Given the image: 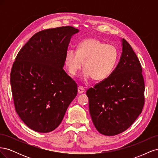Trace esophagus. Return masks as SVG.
<instances>
[{
  "mask_svg": "<svg viewBox=\"0 0 158 158\" xmlns=\"http://www.w3.org/2000/svg\"><path fill=\"white\" fill-rule=\"evenodd\" d=\"M84 92H85V88H83L82 86H79V87H78V93L79 94H82V93H84Z\"/></svg>",
  "mask_w": 158,
  "mask_h": 158,
  "instance_id": "esophagus-1",
  "label": "esophagus"
}]
</instances>
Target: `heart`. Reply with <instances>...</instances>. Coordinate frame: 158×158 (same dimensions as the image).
<instances>
[{"label": "heart", "instance_id": "obj_1", "mask_svg": "<svg viewBox=\"0 0 158 158\" xmlns=\"http://www.w3.org/2000/svg\"><path fill=\"white\" fill-rule=\"evenodd\" d=\"M118 59V52L115 47L96 38H88L80 43L77 51H67L65 62L69 73L73 76L82 69L84 63V80L88 81L92 78L99 82L111 74Z\"/></svg>", "mask_w": 158, "mask_h": 158}]
</instances>
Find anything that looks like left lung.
Returning a JSON list of instances; mask_svg holds the SVG:
<instances>
[{
  "instance_id": "8db88e82",
  "label": "left lung",
  "mask_w": 158,
  "mask_h": 158,
  "mask_svg": "<svg viewBox=\"0 0 158 158\" xmlns=\"http://www.w3.org/2000/svg\"><path fill=\"white\" fill-rule=\"evenodd\" d=\"M123 52L107 78L89 88V109L95 127L103 135H118L130 127L144 107L145 85L141 64L123 39Z\"/></svg>"
}]
</instances>
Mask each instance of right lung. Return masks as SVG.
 I'll list each match as a JSON object with an SVG mask.
<instances>
[{
	"label": "right lung",
	"mask_w": 158,
	"mask_h": 158,
	"mask_svg": "<svg viewBox=\"0 0 158 158\" xmlns=\"http://www.w3.org/2000/svg\"><path fill=\"white\" fill-rule=\"evenodd\" d=\"M79 30L63 26L40 31L23 46L10 73L15 109L32 130L46 133L59 127L78 92L63 69L71 36Z\"/></svg>",
	"instance_id": "1"
}]
</instances>
